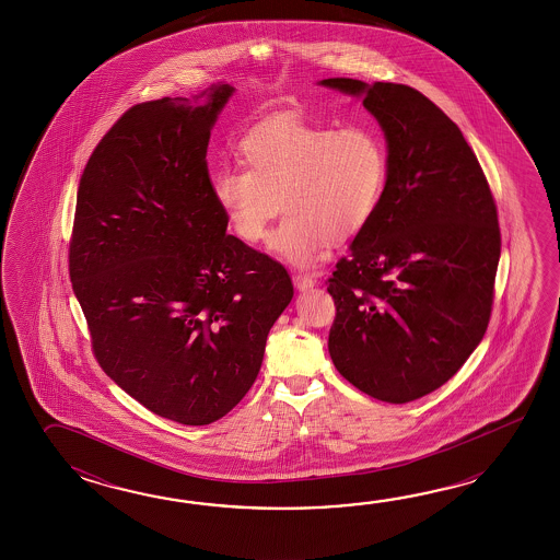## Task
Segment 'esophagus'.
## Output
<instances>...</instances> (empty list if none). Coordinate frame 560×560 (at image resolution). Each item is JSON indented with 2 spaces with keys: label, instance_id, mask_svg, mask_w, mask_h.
I'll list each match as a JSON object with an SVG mask.
<instances>
[{
  "label": "esophagus",
  "instance_id": "1",
  "mask_svg": "<svg viewBox=\"0 0 560 560\" xmlns=\"http://www.w3.org/2000/svg\"><path fill=\"white\" fill-rule=\"evenodd\" d=\"M292 280H294V285H296V290H300V292L310 290V288H314V284H316V280L312 276L306 275H294Z\"/></svg>",
  "mask_w": 560,
  "mask_h": 560
}]
</instances>
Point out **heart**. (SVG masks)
Here are the masks:
<instances>
[{
	"mask_svg": "<svg viewBox=\"0 0 560 560\" xmlns=\"http://www.w3.org/2000/svg\"><path fill=\"white\" fill-rule=\"evenodd\" d=\"M242 164L212 176V198L244 244L264 240L285 212L270 250L296 268H312L330 242L354 238L376 214L388 182V150L370 126L272 119L240 142Z\"/></svg>",
	"mask_w": 560,
	"mask_h": 560,
	"instance_id": "obj_1",
	"label": "heart"
}]
</instances>
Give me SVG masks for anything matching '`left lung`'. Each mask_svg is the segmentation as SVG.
<instances>
[{
    "label": "left lung",
    "mask_w": 560,
    "mask_h": 560,
    "mask_svg": "<svg viewBox=\"0 0 560 560\" xmlns=\"http://www.w3.org/2000/svg\"><path fill=\"white\" fill-rule=\"evenodd\" d=\"M384 131L388 182L336 264L328 352L360 393L406 405L441 388L487 332L499 268L497 206L463 131L402 84L328 78Z\"/></svg>",
    "instance_id": "8db88e82"
}]
</instances>
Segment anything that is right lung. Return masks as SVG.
<instances>
[{
  "instance_id": "add662e5",
  "label": "right lung",
  "mask_w": 560,
  "mask_h": 560,
  "mask_svg": "<svg viewBox=\"0 0 560 560\" xmlns=\"http://www.w3.org/2000/svg\"><path fill=\"white\" fill-rule=\"evenodd\" d=\"M236 88L128 109L85 166L70 244L73 294L107 376L158 417L203 427L262 366L294 296L282 264L226 234L208 142Z\"/></svg>"
}]
</instances>
